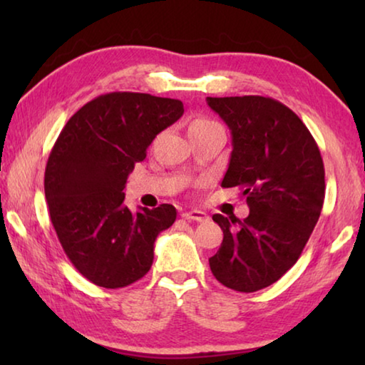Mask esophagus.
<instances>
[{
  "label": "esophagus",
  "mask_w": 365,
  "mask_h": 365,
  "mask_svg": "<svg viewBox=\"0 0 365 365\" xmlns=\"http://www.w3.org/2000/svg\"><path fill=\"white\" fill-rule=\"evenodd\" d=\"M182 217L187 219V220H195V222H206L209 219L206 212L197 211V209H191V211L183 212Z\"/></svg>",
  "instance_id": "1"
}]
</instances>
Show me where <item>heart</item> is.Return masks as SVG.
I'll return each instance as SVG.
<instances>
[{
    "label": "heart",
    "mask_w": 365,
    "mask_h": 365,
    "mask_svg": "<svg viewBox=\"0 0 365 365\" xmlns=\"http://www.w3.org/2000/svg\"><path fill=\"white\" fill-rule=\"evenodd\" d=\"M214 127H220V125L217 122L207 119V117H195V119L191 120L188 125V133L207 130V128H214Z\"/></svg>",
    "instance_id": "obj_1"
}]
</instances>
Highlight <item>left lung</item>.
Returning a JSON list of instances; mask_svg holds the SVG:
<instances>
[{"mask_svg": "<svg viewBox=\"0 0 365 365\" xmlns=\"http://www.w3.org/2000/svg\"><path fill=\"white\" fill-rule=\"evenodd\" d=\"M232 133L222 187L243 190L250 215L214 214L224 232L209 259L215 279L235 292L272 285L298 261L320 217L325 170L316 140L292 109L265 96L207 98Z\"/></svg>", "mask_w": 365, "mask_h": 365, "instance_id": "1", "label": "left lung"}]
</instances>
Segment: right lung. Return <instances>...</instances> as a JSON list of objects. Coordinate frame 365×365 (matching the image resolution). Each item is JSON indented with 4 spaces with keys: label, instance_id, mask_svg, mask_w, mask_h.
Masks as SVG:
<instances>
[{
    "label": "right lung",
    "instance_id": "right-lung-1",
    "mask_svg": "<svg viewBox=\"0 0 365 365\" xmlns=\"http://www.w3.org/2000/svg\"><path fill=\"white\" fill-rule=\"evenodd\" d=\"M183 103L114 91L80 108L49 153L45 196L59 243L80 274L122 288L151 269L158 235L175 222L172 205L132 212L123 188L159 132L180 119Z\"/></svg>",
    "mask_w": 365,
    "mask_h": 365
}]
</instances>
